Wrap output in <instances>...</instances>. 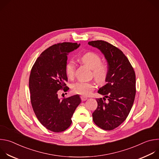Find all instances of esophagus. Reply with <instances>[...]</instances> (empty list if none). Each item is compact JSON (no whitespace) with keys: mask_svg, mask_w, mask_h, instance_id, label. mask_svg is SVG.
<instances>
[{"mask_svg":"<svg viewBox=\"0 0 159 159\" xmlns=\"http://www.w3.org/2000/svg\"><path fill=\"white\" fill-rule=\"evenodd\" d=\"M80 99H81V100L82 101H86L87 99V98H86L85 96H80Z\"/></svg>","mask_w":159,"mask_h":159,"instance_id":"obj_1","label":"esophagus"}]
</instances>
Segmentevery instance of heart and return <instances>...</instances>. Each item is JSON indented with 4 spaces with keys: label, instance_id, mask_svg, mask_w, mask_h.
Here are the masks:
<instances>
[{
    "label": "heart",
    "instance_id": "obj_1",
    "mask_svg": "<svg viewBox=\"0 0 159 159\" xmlns=\"http://www.w3.org/2000/svg\"><path fill=\"white\" fill-rule=\"evenodd\" d=\"M81 61L93 70V75L96 81L99 84H103L106 81L108 69L106 64L101 63V58L93 52H88L80 57ZM75 64L74 61H69L66 65L65 73L69 79H73L75 72ZM96 85L92 82L79 81L74 83L72 89L75 94L84 96H89L95 89Z\"/></svg>",
    "mask_w": 159,
    "mask_h": 159
}]
</instances>
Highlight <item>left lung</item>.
Wrapping results in <instances>:
<instances>
[{
    "label": "left lung",
    "mask_w": 159,
    "mask_h": 159,
    "mask_svg": "<svg viewBox=\"0 0 159 159\" xmlns=\"http://www.w3.org/2000/svg\"><path fill=\"white\" fill-rule=\"evenodd\" d=\"M88 44L102 52L108 69L106 84L98 90L104 97L96 99L98 107L93 113V119L99 128L112 130L126 119L131 111L136 94L135 73L127 57L112 44L102 40Z\"/></svg>",
    "instance_id": "8db88e82"
}]
</instances>
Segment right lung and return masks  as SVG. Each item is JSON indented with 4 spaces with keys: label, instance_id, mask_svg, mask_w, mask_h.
Wrapping results in <instances>:
<instances>
[{
    "label": "right lung",
    "instance_id": "right-lung-1",
    "mask_svg": "<svg viewBox=\"0 0 159 159\" xmlns=\"http://www.w3.org/2000/svg\"><path fill=\"white\" fill-rule=\"evenodd\" d=\"M80 44L64 42L52 45L37 58L30 73L29 87L31 102L39 122L53 132H61L72 123V117L81 102L79 95L60 99L58 91L66 85L67 55Z\"/></svg>",
    "mask_w": 159,
    "mask_h": 159
}]
</instances>
